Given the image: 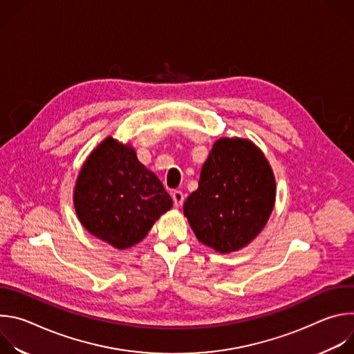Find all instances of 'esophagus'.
Masks as SVG:
<instances>
[{"label":"esophagus","mask_w":354,"mask_h":354,"mask_svg":"<svg viewBox=\"0 0 354 354\" xmlns=\"http://www.w3.org/2000/svg\"><path fill=\"white\" fill-rule=\"evenodd\" d=\"M172 200H174V206L175 207H180L185 201V194L180 190H175L172 193Z\"/></svg>","instance_id":"obj_1"}]
</instances>
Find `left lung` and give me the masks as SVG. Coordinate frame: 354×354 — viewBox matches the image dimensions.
<instances>
[{
  "instance_id": "obj_1",
  "label": "left lung",
  "mask_w": 354,
  "mask_h": 354,
  "mask_svg": "<svg viewBox=\"0 0 354 354\" xmlns=\"http://www.w3.org/2000/svg\"><path fill=\"white\" fill-rule=\"evenodd\" d=\"M276 179L263 151L248 138H218L183 214L196 238L220 254L245 248L268 224Z\"/></svg>"
}]
</instances>
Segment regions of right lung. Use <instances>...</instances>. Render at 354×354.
Segmentation results:
<instances>
[{"label": "right lung", "instance_id": "1", "mask_svg": "<svg viewBox=\"0 0 354 354\" xmlns=\"http://www.w3.org/2000/svg\"><path fill=\"white\" fill-rule=\"evenodd\" d=\"M73 201L82 227L120 250L141 242L172 207L161 180L138 161L130 142L112 136L84 161Z\"/></svg>", "mask_w": 354, "mask_h": 354}]
</instances>
